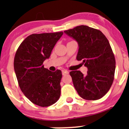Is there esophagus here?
<instances>
[{
    "instance_id": "obj_1",
    "label": "esophagus",
    "mask_w": 129,
    "mask_h": 129,
    "mask_svg": "<svg viewBox=\"0 0 129 129\" xmlns=\"http://www.w3.org/2000/svg\"><path fill=\"white\" fill-rule=\"evenodd\" d=\"M62 75H66V74H69V71H67V70H62Z\"/></svg>"
}]
</instances>
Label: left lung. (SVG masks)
<instances>
[{"instance_id": "1", "label": "left lung", "mask_w": 129, "mask_h": 129, "mask_svg": "<svg viewBox=\"0 0 129 129\" xmlns=\"http://www.w3.org/2000/svg\"><path fill=\"white\" fill-rule=\"evenodd\" d=\"M78 42L77 60L87 67V74L70 72L74 87L82 98L100 99L109 90L114 79L115 59L109 40L101 30L79 25L64 31Z\"/></svg>"}]
</instances>
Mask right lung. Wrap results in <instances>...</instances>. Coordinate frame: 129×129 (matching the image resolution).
<instances>
[{"instance_id": "right-lung-1", "label": "right lung", "mask_w": 129, "mask_h": 129, "mask_svg": "<svg viewBox=\"0 0 129 129\" xmlns=\"http://www.w3.org/2000/svg\"><path fill=\"white\" fill-rule=\"evenodd\" d=\"M63 32L33 34L25 38L17 50L14 71L20 90L34 104L48 107L60 96L62 72L44 68L43 62L49 58Z\"/></svg>"}]
</instances>
